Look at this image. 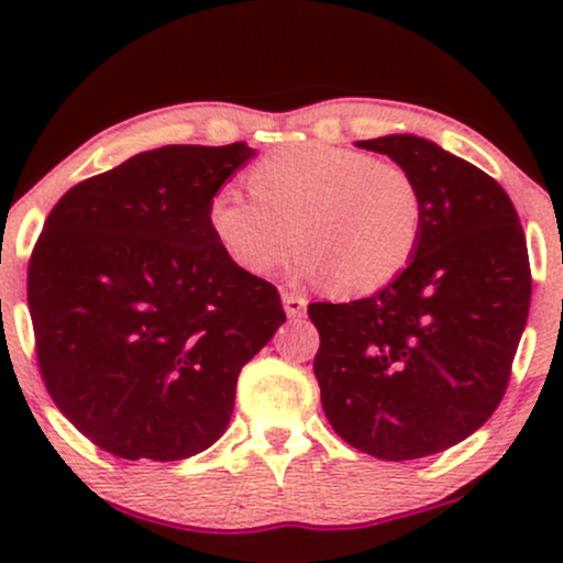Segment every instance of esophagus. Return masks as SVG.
Returning a JSON list of instances; mask_svg holds the SVG:
<instances>
[{
  "instance_id": "1",
  "label": "esophagus",
  "mask_w": 563,
  "mask_h": 563,
  "mask_svg": "<svg viewBox=\"0 0 563 563\" xmlns=\"http://www.w3.org/2000/svg\"><path fill=\"white\" fill-rule=\"evenodd\" d=\"M283 309L290 320H299L307 312V299L299 294H290V290H283Z\"/></svg>"
}]
</instances>
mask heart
<instances>
[{
  "label": "heart",
  "mask_w": 563,
  "mask_h": 563,
  "mask_svg": "<svg viewBox=\"0 0 563 563\" xmlns=\"http://www.w3.org/2000/svg\"><path fill=\"white\" fill-rule=\"evenodd\" d=\"M251 198L224 187L209 203L217 243L249 275L294 262L299 280H333L346 296L376 294L410 267L426 203L416 177L352 147H277L249 172Z\"/></svg>",
  "instance_id": "1"
}]
</instances>
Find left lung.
Segmentation results:
<instances>
[{"mask_svg":"<svg viewBox=\"0 0 563 563\" xmlns=\"http://www.w3.org/2000/svg\"><path fill=\"white\" fill-rule=\"evenodd\" d=\"M423 192L410 267L367 299L309 303L333 431L380 461L463 442L500 405L532 296L527 238L489 174L416 134L360 140Z\"/></svg>","mask_w":563,"mask_h":563,"instance_id":"8db88e82","label":"left lung"}]
</instances>
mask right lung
<instances>
[{
  "label": "right lung",
  "instance_id": "1",
  "mask_svg": "<svg viewBox=\"0 0 563 563\" xmlns=\"http://www.w3.org/2000/svg\"><path fill=\"white\" fill-rule=\"evenodd\" d=\"M245 142L164 145L74 185L29 262L44 386L84 437L126 461H183L228 429L243 365L286 322L238 267L209 203Z\"/></svg>",
  "mask_w": 563,
  "mask_h": 563
}]
</instances>
